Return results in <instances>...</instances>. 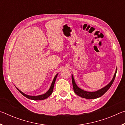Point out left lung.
Segmentation results:
<instances>
[{"instance_id": "obj_1", "label": "left lung", "mask_w": 125, "mask_h": 125, "mask_svg": "<svg viewBox=\"0 0 125 125\" xmlns=\"http://www.w3.org/2000/svg\"><path fill=\"white\" fill-rule=\"evenodd\" d=\"M116 73H117V68L116 69V71L114 74V77L113 79L111 80V82L106 85L104 87L100 89L95 92H87V91L84 90L82 89L77 86V84L75 83L73 75L72 74V84H73V87L74 92L77 95L79 96L82 98L88 99H96L98 98L99 97L103 95L105 93L109 90V89L111 87L112 84H113V82L115 80V78L116 77Z\"/></svg>"}]
</instances>
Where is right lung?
Returning <instances> with one entry per match:
<instances>
[{
    "label": "right lung",
    "instance_id": "add662e5",
    "mask_svg": "<svg viewBox=\"0 0 125 125\" xmlns=\"http://www.w3.org/2000/svg\"><path fill=\"white\" fill-rule=\"evenodd\" d=\"M58 74H57L55 75L54 78H53V81L52 82V84L51 85L50 88L49 89V90H48L47 92L45 94H42V95H37V96H32V95H27V94H25V93H24L23 92H22L18 88H16L17 89L19 90V92L22 95H23L24 96L26 97V98H28L29 99H31V100H44V99H47V98H48L52 94V93L53 92V88H54V83H55V82H56V78L57 77L58 75Z\"/></svg>",
    "mask_w": 125,
    "mask_h": 125
}]
</instances>
